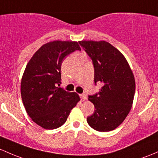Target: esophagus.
Listing matches in <instances>:
<instances>
[{"label":"esophagus","instance_id":"obj_1","mask_svg":"<svg viewBox=\"0 0 158 158\" xmlns=\"http://www.w3.org/2000/svg\"><path fill=\"white\" fill-rule=\"evenodd\" d=\"M80 98H81V100H82V101L86 100V94H80Z\"/></svg>","mask_w":158,"mask_h":158}]
</instances>
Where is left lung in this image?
Instances as JSON below:
<instances>
[{"label":"left lung","instance_id":"1","mask_svg":"<svg viewBox=\"0 0 158 158\" xmlns=\"http://www.w3.org/2000/svg\"><path fill=\"white\" fill-rule=\"evenodd\" d=\"M79 43L92 60L94 83L103 85L98 93L89 96L95 110L87 122L99 132L114 130L123 122L132 107L135 90L134 75L125 57L110 43Z\"/></svg>","mask_w":158,"mask_h":158}]
</instances>
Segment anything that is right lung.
<instances>
[{
  "label": "right lung",
  "mask_w": 158,
  "mask_h": 158,
  "mask_svg": "<svg viewBox=\"0 0 158 158\" xmlns=\"http://www.w3.org/2000/svg\"><path fill=\"white\" fill-rule=\"evenodd\" d=\"M80 47L77 41H54L44 44L26 65L21 81V97L28 115L45 129L65 123L79 94L58 88L61 65L66 56Z\"/></svg>",
  "instance_id": "1"
}]
</instances>
